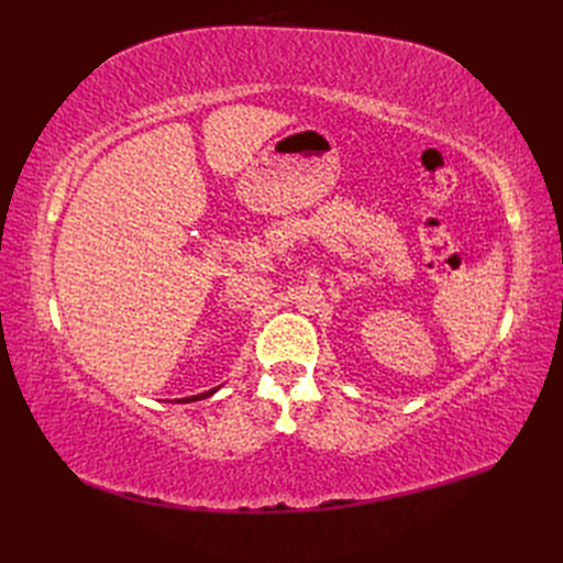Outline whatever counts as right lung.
I'll use <instances>...</instances> for the list:
<instances>
[{
    "instance_id": "1",
    "label": "right lung",
    "mask_w": 563,
    "mask_h": 563,
    "mask_svg": "<svg viewBox=\"0 0 563 563\" xmlns=\"http://www.w3.org/2000/svg\"><path fill=\"white\" fill-rule=\"evenodd\" d=\"M220 387H213V389H209V391H201V395H195V397H185V399H178L180 404H190V401H199V399H207V397H211V395H216Z\"/></svg>"
}]
</instances>
